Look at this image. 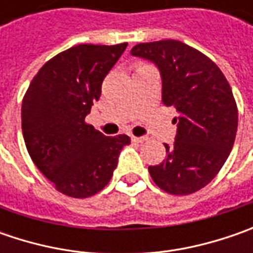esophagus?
Instances as JSON below:
<instances>
[{"label": "esophagus", "instance_id": "esophagus-1", "mask_svg": "<svg viewBox=\"0 0 253 253\" xmlns=\"http://www.w3.org/2000/svg\"><path fill=\"white\" fill-rule=\"evenodd\" d=\"M132 142H136V143H142V142H145L148 138H145V136H132L131 138Z\"/></svg>", "mask_w": 253, "mask_h": 253}]
</instances>
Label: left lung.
I'll return each mask as SVG.
<instances>
[{"label":"left lung","mask_w":253,"mask_h":253,"mask_svg":"<svg viewBox=\"0 0 253 253\" xmlns=\"http://www.w3.org/2000/svg\"><path fill=\"white\" fill-rule=\"evenodd\" d=\"M131 53L158 66L162 101L179 114L174 143H165L166 158L149 166L151 177L169 194L196 193L217 176L234 146L238 108L232 90L217 64L180 41L138 43Z\"/></svg>","instance_id":"1"}]
</instances>
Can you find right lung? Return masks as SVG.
<instances>
[{
    "instance_id": "1",
    "label": "right lung",
    "mask_w": 253,
    "mask_h": 253,
    "mask_svg": "<svg viewBox=\"0 0 253 253\" xmlns=\"http://www.w3.org/2000/svg\"><path fill=\"white\" fill-rule=\"evenodd\" d=\"M128 43L77 44L41 67L22 100V133L36 168L57 191L85 199L112 177L128 135L105 136L85 122L101 84Z\"/></svg>"
}]
</instances>
